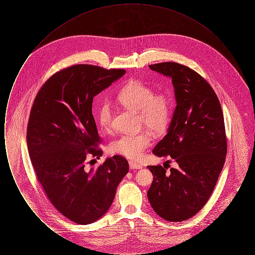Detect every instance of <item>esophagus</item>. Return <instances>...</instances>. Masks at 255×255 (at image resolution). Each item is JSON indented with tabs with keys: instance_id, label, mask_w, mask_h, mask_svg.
<instances>
[{
	"instance_id": "1",
	"label": "esophagus",
	"mask_w": 255,
	"mask_h": 255,
	"mask_svg": "<svg viewBox=\"0 0 255 255\" xmlns=\"http://www.w3.org/2000/svg\"><path fill=\"white\" fill-rule=\"evenodd\" d=\"M129 166H130L131 169H141L142 168V165H140L138 163H135V162H133V161L129 162Z\"/></svg>"
}]
</instances>
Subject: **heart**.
Instances as JSON below:
<instances>
[{
  "label": "heart",
  "mask_w": 255,
  "mask_h": 255,
  "mask_svg": "<svg viewBox=\"0 0 255 255\" xmlns=\"http://www.w3.org/2000/svg\"><path fill=\"white\" fill-rule=\"evenodd\" d=\"M118 100L123 106L138 113L142 123L149 129L162 131L170 119V100L162 94L155 95L148 86L133 81L124 86L118 94ZM97 122L100 128L108 131L113 123V110L108 101L102 102L97 112ZM150 133L142 131L137 133L122 134L110 144V151L125 158H141L146 149L151 145Z\"/></svg>",
  "instance_id": "obj_1"
}]
</instances>
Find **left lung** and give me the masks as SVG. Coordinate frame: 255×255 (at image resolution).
<instances>
[{"mask_svg":"<svg viewBox=\"0 0 255 255\" xmlns=\"http://www.w3.org/2000/svg\"><path fill=\"white\" fill-rule=\"evenodd\" d=\"M149 68L172 79L176 108L167 133L153 154L178 163L169 172L147 166L154 179L147 197L154 211L169 222L191 218L212 193L227 155L223 112L215 92L193 70L174 62Z\"/></svg>","mask_w":255,"mask_h":255,"instance_id":"left-lung-1","label":"left lung"}]
</instances>
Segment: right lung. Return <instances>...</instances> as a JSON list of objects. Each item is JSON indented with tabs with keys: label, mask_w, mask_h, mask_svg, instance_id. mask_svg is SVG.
Segmentation results:
<instances>
[{
	"label": "right lung",
	"mask_w": 255,
	"mask_h": 255,
	"mask_svg": "<svg viewBox=\"0 0 255 255\" xmlns=\"http://www.w3.org/2000/svg\"><path fill=\"white\" fill-rule=\"evenodd\" d=\"M124 70L75 65L53 74L38 92L26 132L37 179L53 206L66 218L88 225L101 218L129 171L122 156L86 169L87 157H101L92 114L93 99L119 80Z\"/></svg>",
	"instance_id": "add662e5"
}]
</instances>
